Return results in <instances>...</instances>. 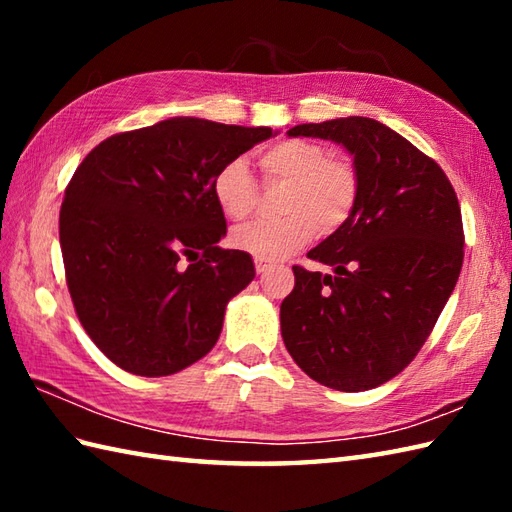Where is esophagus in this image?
Listing matches in <instances>:
<instances>
[{
	"instance_id": "esophagus-1",
	"label": "esophagus",
	"mask_w": 512,
	"mask_h": 512,
	"mask_svg": "<svg viewBox=\"0 0 512 512\" xmlns=\"http://www.w3.org/2000/svg\"><path fill=\"white\" fill-rule=\"evenodd\" d=\"M255 270H257V275H264L268 270V264L262 262V259H255Z\"/></svg>"
}]
</instances>
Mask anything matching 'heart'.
<instances>
[{"instance_id": "heart-1", "label": "heart", "mask_w": 512, "mask_h": 512, "mask_svg": "<svg viewBox=\"0 0 512 512\" xmlns=\"http://www.w3.org/2000/svg\"><path fill=\"white\" fill-rule=\"evenodd\" d=\"M266 178L288 182L281 220L239 226L231 235L235 248L262 262H279L306 246L321 228L330 233L350 217L358 198V176L350 160L328 156L321 143L288 138L259 156ZM213 200L228 220H244L255 209L257 184L244 158H231L215 171Z\"/></svg>"}]
</instances>
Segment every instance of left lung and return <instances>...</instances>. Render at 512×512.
Wrapping results in <instances>:
<instances>
[{"mask_svg":"<svg viewBox=\"0 0 512 512\" xmlns=\"http://www.w3.org/2000/svg\"><path fill=\"white\" fill-rule=\"evenodd\" d=\"M354 158L350 217L308 257L334 275L295 270L281 301V336L317 383L365 391L405 369L458 284L464 259L460 202L436 160L374 118L347 116L288 129Z\"/></svg>","mask_w":512,"mask_h":512,"instance_id":"left-lung-1","label":"left lung"}]
</instances>
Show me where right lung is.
Masks as SVG:
<instances>
[{"mask_svg":"<svg viewBox=\"0 0 512 512\" xmlns=\"http://www.w3.org/2000/svg\"><path fill=\"white\" fill-rule=\"evenodd\" d=\"M275 134L176 116L110 136L76 167L59 213L65 281L83 330L114 365L169 376L213 350L255 266L217 246L226 220L211 182Z\"/></svg>","mask_w":512,"mask_h":512,"instance_id":"right-lung-1","label":"right lung"}]
</instances>
